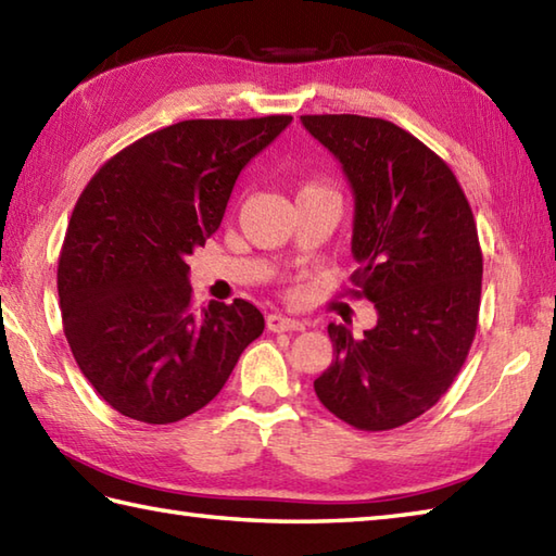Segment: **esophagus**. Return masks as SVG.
<instances>
[{
    "instance_id": "1",
    "label": "esophagus",
    "mask_w": 556,
    "mask_h": 556,
    "mask_svg": "<svg viewBox=\"0 0 556 556\" xmlns=\"http://www.w3.org/2000/svg\"><path fill=\"white\" fill-rule=\"evenodd\" d=\"M267 330L269 332H301V330H306V325H303L296 318H289V315L269 313L267 315Z\"/></svg>"
}]
</instances>
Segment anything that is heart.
I'll return each instance as SVG.
<instances>
[{
	"label": "heart",
	"mask_w": 556,
	"mask_h": 556,
	"mask_svg": "<svg viewBox=\"0 0 556 556\" xmlns=\"http://www.w3.org/2000/svg\"><path fill=\"white\" fill-rule=\"evenodd\" d=\"M303 190H328V188H323V185H318V182H311V185H306V188Z\"/></svg>",
	"instance_id": "b5f03b06"
}]
</instances>
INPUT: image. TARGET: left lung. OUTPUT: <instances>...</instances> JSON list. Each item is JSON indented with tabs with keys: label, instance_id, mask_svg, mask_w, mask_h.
I'll use <instances>...</instances> for the list:
<instances>
[{
	"label": "left lung",
	"instance_id": "obj_1",
	"mask_svg": "<svg viewBox=\"0 0 556 556\" xmlns=\"http://www.w3.org/2000/svg\"><path fill=\"white\" fill-rule=\"evenodd\" d=\"M301 123L352 185V291L378 311L362 337L328 325L334 362L315 378V395L354 429H397L445 395L475 340L482 250L470 202L448 163L388 119Z\"/></svg>",
	"mask_w": 556,
	"mask_h": 556
}]
</instances>
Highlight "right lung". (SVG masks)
Segmentation results:
<instances>
[{"mask_svg": "<svg viewBox=\"0 0 556 556\" xmlns=\"http://www.w3.org/2000/svg\"><path fill=\"white\" fill-rule=\"evenodd\" d=\"M289 123L182 119L125 147L84 188L58 265L62 325L119 415L190 417L263 334V313L243 299L194 311L185 260L219 228L238 173Z\"/></svg>", "mask_w": 556, "mask_h": 556, "instance_id": "add662e5", "label": "right lung"}]
</instances>
